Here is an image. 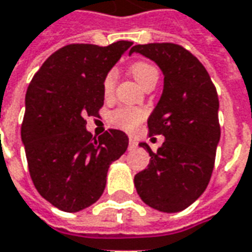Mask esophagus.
I'll use <instances>...</instances> for the list:
<instances>
[{"mask_svg":"<svg viewBox=\"0 0 252 252\" xmlns=\"http://www.w3.org/2000/svg\"><path fill=\"white\" fill-rule=\"evenodd\" d=\"M128 146H129V149H135L138 146V143H136V140L133 138H129V144Z\"/></svg>","mask_w":252,"mask_h":252,"instance_id":"1","label":"esophagus"}]
</instances>
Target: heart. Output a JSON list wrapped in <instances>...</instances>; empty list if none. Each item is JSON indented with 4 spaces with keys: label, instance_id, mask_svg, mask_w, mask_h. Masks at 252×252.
I'll list each match as a JSON object with an SVG mask.
<instances>
[{
    "label": "heart",
    "instance_id": "obj_1",
    "mask_svg": "<svg viewBox=\"0 0 252 252\" xmlns=\"http://www.w3.org/2000/svg\"><path fill=\"white\" fill-rule=\"evenodd\" d=\"M131 73L142 87H144L146 84L150 83L153 80H158V71H157L156 66H153L149 63H143V61H139V63H135L132 65ZM114 83H116V72L109 71L103 79V83H102V89H103L105 95H112L114 90ZM143 110L135 108H120L110 116L112 124L120 126L123 129H126V131H135L139 124L143 121Z\"/></svg>",
    "mask_w": 252,
    "mask_h": 252
}]
</instances>
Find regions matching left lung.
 <instances>
[{"mask_svg": "<svg viewBox=\"0 0 252 252\" xmlns=\"http://www.w3.org/2000/svg\"><path fill=\"white\" fill-rule=\"evenodd\" d=\"M163 75L159 101L147 120L150 135H162V146L153 153L149 166L133 179L140 199L162 213L187 209L205 192L210 181L220 142L217 91L205 66L184 47L173 43L136 45Z\"/></svg>", "mask_w": 252, "mask_h": 252, "instance_id": "8db88e82", "label": "left lung"}]
</instances>
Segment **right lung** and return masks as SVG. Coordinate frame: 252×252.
<instances>
[{
  "mask_svg": "<svg viewBox=\"0 0 252 252\" xmlns=\"http://www.w3.org/2000/svg\"><path fill=\"white\" fill-rule=\"evenodd\" d=\"M132 42L109 46L68 45L43 63L26 94L22 142L40 196L54 207L76 213L101 198L110 163L128 147V136L109 129L99 138L84 117L103 105V79Z\"/></svg>",
  "mask_w": 252,
  "mask_h": 252,
  "instance_id": "add662e5",
  "label": "right lung"
}]
</instances>
